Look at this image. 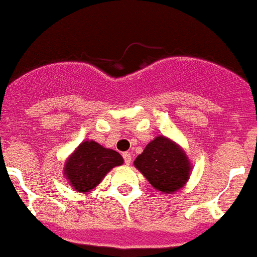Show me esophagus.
<instances>
[{
	"label": "esophagus",
	"instance_id": "34e87169",
	"mask_svg": "<svg viewBox=\"0 0 257 257\" xmlns=\"http://www.w3.org/2000/svg\"><path fill=\"white\" fill-rule=\"evenodd\" d=\"M122 158H123V160H125L126 165H130V163H131V161H132V155H131V153L125 152V153H123V154H122Z\"/></svg>",
	"mask_w": 257,
	"mask_h": 257
}]
</instances>
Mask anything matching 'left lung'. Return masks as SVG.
Here are the masks:
<instances>
[{"label": "left lung", "instance_id": "obj_1", "mask_svg": "<svg viewBox=\"0 0 257 257\" xmlns=\"http://www.w3.org/2000/svg\"><path fill=\"white\" fill-rule=\"evenodd\" d=\"M134 164L155 189L167 194L182 188L192 170L183 149L165 136L155 137L147 144Z\"/></svg>", "mask_w": 257, "mask_h": 257}]
</instances>
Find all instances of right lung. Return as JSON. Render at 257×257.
I'll use <instances>...</instances> for the list:
<instances>
[{"label":"right lung","mask_w":257,"mask_h":257,"mask_svg":"<svg viewBox=\"0 0 257 257\" xmlns=\"http://www.w3.org/2000/svg\"><path fill=\"white\" fill-rule=\"evenodd\" d=\"M122 163L117 152L94 141H85L66 159L64 176L75 191L87 193L96 188L113 167Z\"/></svg>","instance_id":"right-lung-1"}]
</instances>
